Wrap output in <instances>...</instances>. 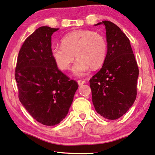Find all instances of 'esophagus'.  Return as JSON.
Masks as SVG:
<instances>
[{"instance_id":"34e87169","label":"esophagus","mask_w":155,"mask_h":155,"mask_svg":"<svg viewBox=\"0 0 155 155\" xmlns=\"http://www.w3.org/2000/svg\"><path fill=\"white\" fill-rule=\"evenodd\" d=\"M85 82H85L84 80H78V85H79V86H81V85L84 84Z\"/></svg>"}]
</instances>
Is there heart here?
Masks as SVG:
<instances>
[{"label":"heart","instance_id":"1","mask_svg":"<svg viewBox=\"0 0 155 155\" xmlns=\"http://www.w3.org/2000/svg\"><path fill=\"white\" fill-rule=\"evenodd\" d=\"M61 45H54L51 54L54 61L62 71L70 68L75 59L78 58L73 68L75 75L86 74L91 67L99 68L104 64L107 54V44L99 33L90 30H77L65 35Z\"/></svg>","mask_w":155,"mask_h":155}]
</instances>
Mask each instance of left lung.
Here are the masks:
<instances>
[{
    "instance_id": "1",
    "label": "left lung",
    "mask_w": 155,
    "mask_h": 155,
    "mask_svg": "<svg viewBox=\"0 0 155 155\" xmlns=\"http://www.w3.org/2000/svg\"><path fill=\"white\" fill-rule=\"evenodd\" d=\"M106 31L107 54L101 70L89 80L96 111L107 120L124 115L136 98L138 68L130 41L117 26L103 21Z\"/></svg>"
}]
</instances>
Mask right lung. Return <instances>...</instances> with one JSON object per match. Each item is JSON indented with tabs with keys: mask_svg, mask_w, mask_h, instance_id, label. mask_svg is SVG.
<instances>
[{
	"mask_svg": "<svg viewBox=\"0 0 155 155\" xmlns=\"http://www.w3.org/2000/svg\"><path fill=\"white\" fill-rule=\"evenodd\" d=\"M58 30L37 28L22 45L15 69L20 102L46 126H54L66 117L78 88L75 80L58 69L51 57V35Z\"/></svg>",
	"mask_w": 155,
	"mask_h": 155,
	"instance_id": "add662e5",
	"label": "right lung"
}]
</instances>
